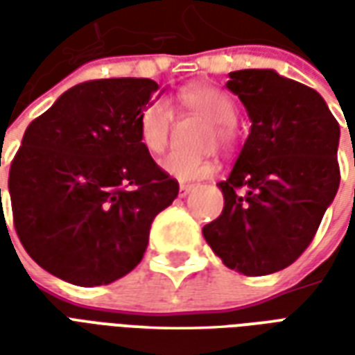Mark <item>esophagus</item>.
<instances>
[{
  "label": "esophagus",
  "mask_w": 355,
  "mask_h": 355,
  "mask_svg": "<svg viewBox=\"0 0 355 355\" xmlns=\"http://www.w3.org/2000/svg\"><path fill=\"white\" fill-rule=\"evenodd\" d=\"M192 190H193V184H180V188H178V192H180V198H186V196L192 192Z\"/></svg>",
  "instance_id": "esophagus-1"
}]
</instances>
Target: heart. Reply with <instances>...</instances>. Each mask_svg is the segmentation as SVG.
Here are the masks:
<instances>
[{
	"instance_id": "heart-1",
	"label": "heart",
	"mask_w": 355,
	"mask_h": 355,
	"mask_svg": "<svg viewBox=\"0 0 355 355\" xmlns=\"http://www.w3.org/2000/svg\"><path fill=\"white\" fill-rule=\"evenodd\" d=\"M177 104L184 112L200 116L211 123L209 140L218 146L232 148L238 142V108L230 94L213 85H190L177 93ZM173 129V112L163 98H152L140 110L137 119V135L140 146L148 154L157 155L167 148ZM162 169L180 182L200 180L215 173V162L205 157H188L182 154H171L162 162Z\"/></svg>"
}]
</instances>
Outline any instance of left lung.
<instances>
[{
  "instance_id": "obj_1",
  "label": "left lung",
  "mask_w": 355,
  "mask_h": 355,
  "mask_svg": "<svg viewBox=\"0 0 355 355\" xmlns=\"http://www.w3.org/2000/svg\"><path fill=\"white\" fill-rule=\"evenodd\" d=\"M226 87L251 117L230 177L218 182L223 215L203 226L224 266L279 272L312 243L340 184V127L320 93L274 70H238Z\"/></svg>"
}]
</instances>
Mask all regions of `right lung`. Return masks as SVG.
<instances>
[{"mask_svg": "<svg viewBox=\"0 0 355 355\" xmlns=\"http://www.w3.org/2000/svg\"><path fill=\"white\" fill-rule=\"evenodd\" d=\"M157 89L146 78L83 81L28 125L9 169L12 224L49 274L94 287L142 261L154 218L178 196L137 135Z\"/></svg>", "mask_w": 355, "mask_h": 355, "instance_id": "obj_1", "label": "right lung"}]
</instances>
